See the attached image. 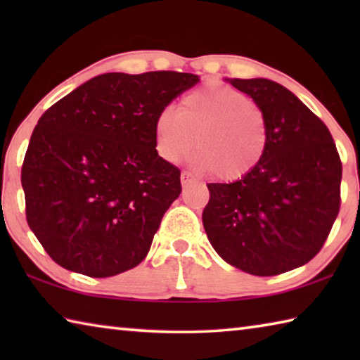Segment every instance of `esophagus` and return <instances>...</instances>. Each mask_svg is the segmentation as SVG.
I'll list each match as a JSON object with an SVG mask.
<instances>
[{
  "instance_id": "esophagus-1",
  "label": "esophagus",
  "mask_w": 360,
  "mask_h": 360,
  "mask_svg": "<svg viewBox=\"0 0 360 360\" xmlns=\"http://www.w3.org/2000/svg\"><path fill=\"white\" fill-rule=\"evenodd\" d=\"M191 182H193V176L187 172H182L181 173V184L187 186V184H191Z\"/></svg>"
}]
</instances>
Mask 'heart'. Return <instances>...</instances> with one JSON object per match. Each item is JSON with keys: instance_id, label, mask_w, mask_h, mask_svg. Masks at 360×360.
<instances>
[{"instance_id": "obj_1", "label": "heart", "mask_w": 360, "mask_h": 360, "mask_svg": "<svg viewBox=\"0 0 360 360\" xmlns=\"http://www.w3.org/2000/svg\"><path fill=\"white\" fill-rule=\"evenodd\" d=\"M193 143L198 169L212 172L222 181L246 178L268 148L265 112L241 90L219 81L206 82L182 96L178 111L163 108L154 119V146L163 162H181Z\"/></svg>"}]
</instances>
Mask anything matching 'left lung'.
<instances>
[{
  "label": "left lung",
  "instance_id": "8db88e82",
  "mask_svg": "<svg viewBox=\"0 0 360 360\" xmlns=\"http://www.w3.org/2000/svg\"><path fill=\"white\" fill-rule=\"evenodd\" d=\"M227 81L265 112L268 148L246 178L208 184L203 225L227 264L281 275L324 246L340 211L341 160L324 122L290 90L262 77Z\"/></svg>",
  "mask_w": 360,
  "mask_h": 360
}]
</instances>
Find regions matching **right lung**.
I'll use <instances>...</instances> for the list:
<instances>
[{
  "mask_svg": "<svg viewBox=\"0 0 360 360\" xmlns=\"http://www.w3.org/2000/svg\"><path fill=\"white\" fill-rule=\"evenodd\" d=\"M197 75L106 72L41 115L22 165L27 222L53 262L108 278L141 264L181 193L154 146V119Z\"/></svg>",
  "mask_w": 360,
  "mask_h": 360,
  "instance_id": "add662e5",
  "label": "right lung"
}]
</instances>
